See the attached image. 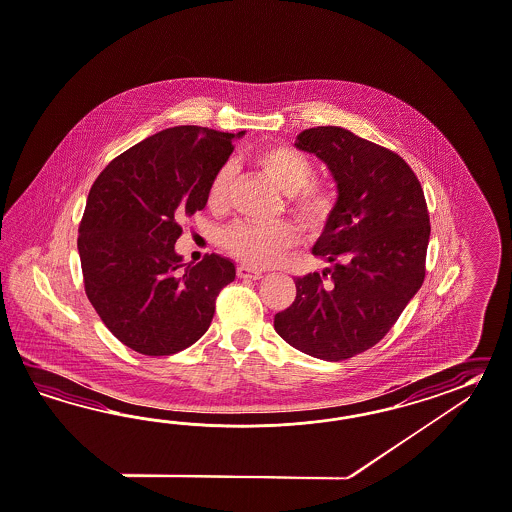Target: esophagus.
Listing matches in <instances>:
<instances>
[{
    "label": "esophagus",
    "instance_id": "34e87169",
    "mask_svg": "<svg viewBox=\"0 0 512 512\" xmlns=\"http://www.w3.org/2000/svg\"><path fill=\"white\" fill-rule=\"evenodd\" d=\"M237 276L243 278V280H260L262 271H256V269H250L247 265H241V267H237Z\"/></svg>",
    "mask_w": 512,
    "mask_h": 512
}]
</instances>
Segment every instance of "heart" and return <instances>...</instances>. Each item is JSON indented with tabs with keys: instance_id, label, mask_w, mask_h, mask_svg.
I'll return each instance as SVG.
<instances>
[{
	"instance_id": "1",
	"label": "heart",
	"mask_w": 512,
	"mask_h": 512,
	"mask_svg": "<svg viewBox=\"0 0 512 512\" xmlns=\"http://www.w3.org/2000/svg\"><path fill=\"white\" fill-rule=\"evenodd\" d=\"M254 165L276 189L289 197V211L304 230L315 232L327 223L336 198L330 187L312 184L314 165L301 150L288 145L267 146L254 156ZM234 180L232 167H223L208 187V208L224 211ZM297 241L295 230L286 223H237L223 234V247L236 260L250 267H269L278 262Z\"/></svg>"
}]
</instances>
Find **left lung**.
I'll use <instances>...</instances> for the list:
<instances>
[{"mask_svg":"<svg viewBox=\"0 0 512 512\" xmlns=\"http://www.w3.org/2000/svg\"><path fill=\"white\" fill-rule=\"evenodd\" d=\"M295 146L327 165L338 197L312 249L330 267L295 278L297 297L275 315V330L302 353L338 362L379 343L418 293L429 213L416 174L392 150L340 126L304 130Z\"/></svg>","mask_w":512,"mask_h":512,"instance_id":"obj_1","label":"left lung"}]
</instances>
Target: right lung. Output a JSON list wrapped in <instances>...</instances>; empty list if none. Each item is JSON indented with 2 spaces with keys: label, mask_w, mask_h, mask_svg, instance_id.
Wrapping results in <instances>:
<instances>
[{
  "label": "right lung",
  "mask_w": 512,
  "mask_h": 512,
  "mask_svg": "<svg viewBox=\"0 0 512 512\" xmlns=\"http://www.w3.org/2000/svg\"><path fill=\"white\" fill-rule=\"evenodd\" d=\"M245 132L174 126L113 159L79 224L85 293L113 336L137 353L184 351L210 328L236 265L221 254L184 263L180 221L204 210L213 176Z\"/></svg>",
  "instance_id": "1"
}]
</instances>
